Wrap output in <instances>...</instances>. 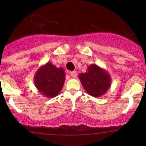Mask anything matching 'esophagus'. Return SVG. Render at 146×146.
Masks as SVG:
<instances>
[{"label":"esophagus","instance_id":"esophagus-1","mask_svg":"<svg viewBox=\"0 0 146 146\" xmlns=\"http://www.w3.org/2000/svg\"><path fill=\"white\" fill-rule=\"evenodd\" d=\"M70 75L72 78H76L77 76V72L75 71V70L74 71H71L70 73Z\"/></svg>","mask_w":146,"mask_h":146}]
</instances>
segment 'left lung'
Returning a JSON list of instances; mask_svg holds the SVG:
<instances>
[{
    "label": "left lung",
    "instance_id": "1",
    "mask_svg": "<svg viewBox=\"0 0 146 146\" xmlns=\"http://www.w3.org/2000/svg\"><path fill=\"white\" fill-rule=\"evenodd\" d=\"M78 78L87 93L95 98L104 95L111 87L110 73L95 64L88 66L87 71L80 73Z\"/></svg>",
    "mask_w": 146,
    "mask_h": 146
}]
</instances>
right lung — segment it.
I'll list each match as a JSON object with an SVG mask.
<instances>
[{
    "label": "right lung",
    "mask_w": 146,
    "mask_h": 146,
    "mask_svg": "<svg viewBox=\"0 0 146 146\" xmlns=\"http://www.w3.org/2000/svg\"><path fill=\"white\" fill-rule=\"evenodd\" d=\"M63 68H57L51 62L39 68L34 76L36 89L42 95L48 98L57 96L62 90L66 80Z\"/></svg>",
    "instance_id": "obj_1"
}]
</instances>
